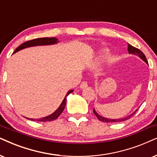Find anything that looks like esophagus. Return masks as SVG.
I'll list each match as a JSON object with an SVG mask.
<instances>
[{"label": "esophagus", "mask_w": 157, "mask_h": 157, "mask_svg": "<svg viewBox=\"0 0 157 157\" xmlns=\"http://www.w3.org/2000/svg\"><path fill=\"white\" fill-rule=\"evenodd\" d=\"M86 87H88V83L85 82V81H84V82H82L80 84V88L81 89H83V88H86Z\"/></svg>", "instance_id": "34e87169"}]
</instances>
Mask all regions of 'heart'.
Masks as SVG:
<instances>
[{
	"instance_id": "1",
	"label": "heart",
	"mask_w": 157,
	"mask_h": 157,
	"mask_svg": "<svg viewBox=\"0 0 157 157\" xmlns=\"http://www.w3.org/2000/svg\"><path fill=\"white\" fill-rule=\"evenodd\" d=\"M109 55V52L108 51L106 50V49H104V50H102L101 51L100 53H99V56H98V60H103L104 59H106L107 56H108Z\"/></svg>"
}]
</instances>
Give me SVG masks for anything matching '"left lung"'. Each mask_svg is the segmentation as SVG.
Listing matches in <instances>:
<instances>
[{
    "label": "left lung",
    "instance_id": "obj_1",
    "mask_svg": "<svg viewBox=\"0 0 157 157\" xmlns=\"http://www.w3.org/2000/svg\"><path fill=\"white\" fill-rule=\"evenodd\" d=\"M128 51L130 54H134L136 56H138V57H139L140 59H141L143 61H145V62L146 63V64H148V61H147V59L146 58V56L144 54V53L142 52L141 51H140L139 49L136 48H135L133 46H132L130 44H128ZM138 109H136V111L133 113H132V114H130V115H128V116L125 117H123V118H119V119H109V118H106V117H104L101 116V115H99L98 113L96 112V110L93 109V113H94L95 115L97 117V118L100 121H102V122H123V121H125V120H128L132 116H133L135 114V113H136Z\"/></svg>",
    "mask_w": 157,
    "mask_h": 157
}]
</instances>
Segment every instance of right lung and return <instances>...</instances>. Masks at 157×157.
Here are the masks:
<instances>
[{
    "mask_svg": "<svg viewBox=\"0 0 157 157\" xmlns=\"http://www.w3.org/2000/svg\"><path fill=\"white\" fill-rule=\"evenodd\" d=\"M58 42H59V41L58 40V39L56 38V37H42V38H37V39L27 41V42L24 43L21 45H19V46L14 51L13 53L22 50V49L37 46V45H54V44H56ZM73 91H74L73 90H70L67 92L66 96L64 97V100L62 101V102H61V104H60V106H59V108L51 114L48 115V116L45 117L39 118V119H31V118H27V117L26 118L33 121H37V122H48V121H52V120H56V119L58 118V117L61 114V113H62V112L64 109L65 106H66V104H67V96H68L69 94H70L71 93H72Z\"/></svg>",
    "mask_w": 157,
    "mask_h": 157,
    "instance_id": "right-lung-1",
    "label": "right lung"
}]
</instances>
